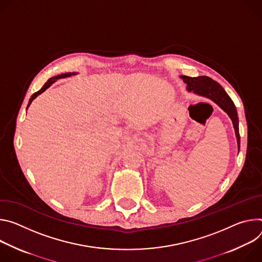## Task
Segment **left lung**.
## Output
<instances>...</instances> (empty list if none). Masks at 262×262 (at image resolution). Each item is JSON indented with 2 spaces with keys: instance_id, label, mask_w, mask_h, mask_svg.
Masks as SVG:
<instances>
[{
  "instance_id": "8db88e82",
  "label": "left lung",
  "mask_w": 262,
  "mask_h": 262,
  "mask_svg": "<svg viewBox=\"0 0 262 262\" xmlns=\"http://www.w3.org/2000/svg\"><path fill=\"white\" fill-rule=\"evenodd\" d=\"M184 83L187 85L186 90L187 92H191L194 95L207 98L214 102L219 107H221L228 115L233 124L236 140H237V148L239 151L241 147V136H239V128H238V115L235 108V105L228 94L225 92L223 87L216 82L213 81L211 78L206 76L201 77H187L181 76L180 77Z\"/></svg>"
}]
</instances>
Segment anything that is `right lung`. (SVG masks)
I'll list each match as a JSON object with an SVG mask.
<instances>
[{"label":"right lung","mask_w":262,"mask_h":262,"mask_svg":"<svg viewBox=\"0 0 262 262\" xmlns=\"http://www.w3.org/2000/svg\"><path fill=\"white\" fill-rule=\"evenodd\" d=\"M73 75H77V73H66V74H61V75H58V76H55V77H52V78H50L46 83H45V85L41 87V90L40 91H38L37 93H35V94H33L32 96H31V98H30V100H29V103H28V106H27V109L29 108V106L31 105V103H32V101L34 100V99H36V97H38L40 94H42L46 90H48L49 87L53 84V83H55L56 81H57V79H60V78H67V77H71V76H73Z\"/></svg>","instance_id":"obj_1"}]
</instances>
